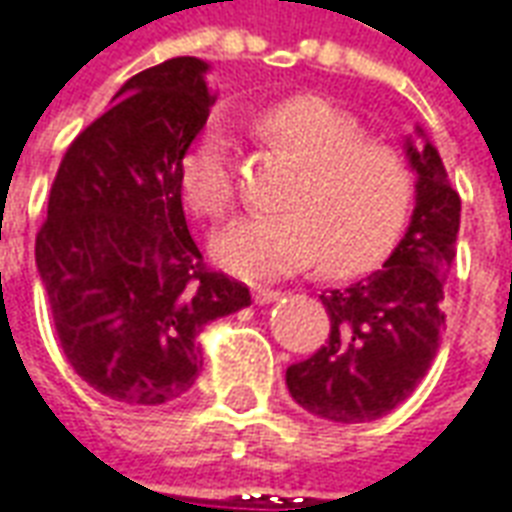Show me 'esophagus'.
I'll return each instance as SVG.
<instances>
[{"label":"esophagus","instance_id":"esophagus-1","mask_svg":"<svg viewBox=\"0 0 512 512\" xmlns=\"http://www.w3.org/2000/svg\"><path fill=\"white\" fill-rule=\"evenodd\" d=\"M282 293L274 288H255L252 290V299H255V304H271V301H277Z\"/></svg>","mask_w":512,"mask_h":512}]
</instances>
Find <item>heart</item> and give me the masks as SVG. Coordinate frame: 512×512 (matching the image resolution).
I'll return each instance as SVG.
<instances>
[{
	"instance_id": "b5f03b06",
	"label": "heart",
	"mask_w": 512,
	"mask_h": 512,
	"mask_svg": "<svg viewBox=\"0 0 512 512\" xmlns=\"http://www.w3.org/2000/svg\"><path fill=\"white\" fill-rule=\"evenodd\" d=\"M299 175L279 200L282 213L255 216L213 238V260L241 279L296 274L323 257L332 274L381 263L414 205V172L395 147L367 139L362 123L323 98L296 95L257 115ZM183 194L202 216L222 219L235 202L233 134L222 120L202 128L180 169Z\"/></svg>"
}]
</instances>
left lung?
Here are the masks:
<instances>
[{"instance_id": "8db88e82", "label": "left lung", "mask_w": 512, "mask_h": 512, "mask_svg": "<svg viewBox=\"0 0 512 512\" xmlns=\"http://www.w3.org/2000/svg\"><path fill=\"white\" fill-rule=\"evenodd\" d=\"M414 180V213L400 244L370 277L329 290L321 301L332 332L321 351L290 365V397L343 425L400 406L436 359L444 326V277L455 257L461 197L422 126L403 139Z\"/></svg>"}]
</instances>
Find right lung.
I'll return each instance as SVG.
<instances>
[{"label":"right lung","instance_id":"add662e5","mask_svg":"<svg viewBox=\"0 0 512 512\" xmlns=\"http://www.w3.org/2000/svg\"><path fill=\"white\" fill-rule=\"evenodd\" d=\"M197 57L131 76L73 139L49 194L35 263L71 367L128 406L186 395L200 332L252 304L208 271L183 213L180 169L216 93Z\"/></svg>","mask_w":512,"mask_h":512}]
</instances>
